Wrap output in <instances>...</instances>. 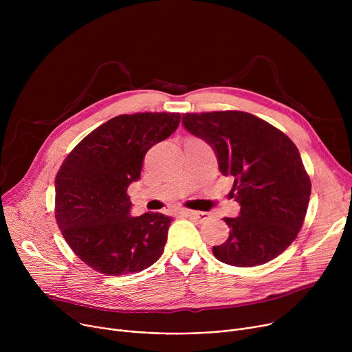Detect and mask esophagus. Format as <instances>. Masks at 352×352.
<instances>
[{"label": "esophagus", "instance_id": "obj_1", "mask_svg": "<svg viewBox=\"0 0 352 352\" xmlns=\"http://www.w3.org/2000/svg\"><path fill=\"white\" fill-rule=\"evenodd\" d=\"M184 216H186V217H192V219H196V220H199V221H208L212 216H210V213H208V212H195V210H182L181 212Z\"/></svg>", "mask_w": 352, "mask_h": 352}]
</instances>
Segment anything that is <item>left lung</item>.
<instances>
[{
    "label": "left lung",
    "instance_id": "left-lung-1",
    "mask_svg": "<svg viewBox=\"0 0 352 352\" xmlns=\"http://www.w3.org/2000/svg\"><path fill=\"white\" fill-rule=\"evenodd\" d=\"M184 128L209 143L219 170L234 178L238 217H224L227 241L213 246L217 261L265 265L291 245L302 227L311 179L294 142L269 122L243 111L182 114Z\"/></svg>",
    "mask_w": 352,
    "mask_h": 352
}]
</instances>
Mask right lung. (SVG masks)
<instances>
[{
  "label": "right lung",
  "instance_id": "1",
  "mask_svg": "<svg viewBox=\"0 0 352 352\" xmlns=\"http://www.w3.org/2000/svg\"><path fill=\"white\" fill-rule=\"evenodd\" d=\"M178 113L111 118L89 133L56 177V220L82 262L107 276L139 273L163 255L171 217H132L126 193L140 179L147 150L179 125Z\"/></svg>",
  "mask_w": 352,
  "mask_h": 352
}]
</instances>
